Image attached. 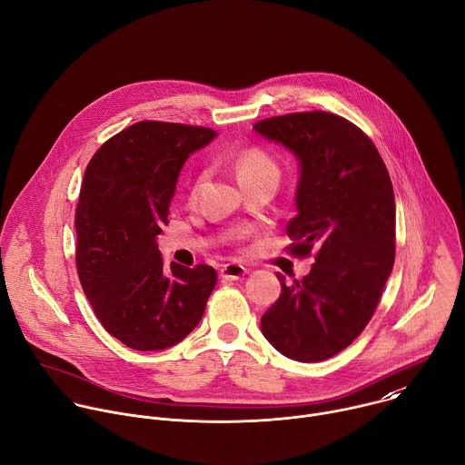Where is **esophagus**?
Returning a JSON list of instances; mask_svg holds the SVG:
<instances>
[{"mask_svg":"<svg viewBox=\"0 0 465 465\" xmlns=\"http://www.w3.org/2000/svg\"><path fill=\"white\" fill-rule=\"evenodd\" d=\"M244 273H248V268L239 264V262H228L221 268V277L223 279H230V281H235V279H241Z\"/></svg>","mask_w":465,"mask_h":465,"instance_id":"esophagus-1","label":"esophagus"}]
</instances>
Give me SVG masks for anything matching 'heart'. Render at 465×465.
Here are the masks:
<instances>
[{
    "mask_svg": "<svg viewBox=\"0 0 465 465\" xmlns=\"http://www.w3.org/2000/svg\"><path fill=\"white\" fill-rule=\"evenodd\" d=\"M237 173L239 179L241 177H250V175H273L279 177V166L277 163L270 157L268 153L261 151V149H248L244 153L239 154L237 159ZM203 175L195 181L193 188H192V195L195 197L201 184H203Z\"/></svg>",
    "mask_w": 465,
    "mask_h": 465,
    "instance_id": "b5f03b06",
    "label": "heart"
}]
</instances>
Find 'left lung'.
<instances>
[{
    "label": "left lung",
    "instance_id": "obj_1",
    "mask_svg": "<svg viewBox=\"0 0 465 465\" xmlns=\"http://www.w3.org/2000/svg\"><path fill=\"white\" fill-rule=\"evenodd\" d=\"M299 164L297 215L286 235L297 255L318 246L301 281L281 282L261 331L282 356L312 363L347 349L371 322L394 266L396 204L389 172L372 140L349 120L292 113L253 125Z\"/></svg>",
    "mask_w": 465,
    "mask_h": 465
}]
</instances>
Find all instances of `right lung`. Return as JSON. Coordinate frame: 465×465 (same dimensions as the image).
<instances>
[{"label":"right lung","instance_id":"1","mask_svg":"<svg viewBox=\"0 0 465 465\" xmlns=\"http://www.w3.org/2000/svg\"><path fill=\"white\" fill-rule=\"evenodd\" d=\"M215 136L145 120L109 138L87 164L74 215L78 277L104 329L129 349L181 343L215 288L212 266L166 268L157 244L183 166Z\"/></svg>","mask_w":465,"mask_h":465}]
</instances>
